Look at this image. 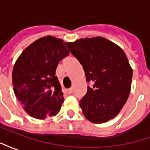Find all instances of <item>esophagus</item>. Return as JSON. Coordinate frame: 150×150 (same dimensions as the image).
Wrapping results in <instances>:
<instances>
[{
  "instance_id": "esophagus-1",
  "label": "esophagus",
  "mask_w": 150,
  "mask_h": 150,
  "mask_svg": "<svg viewBox=\"0 0 150 150\" xmlns=\"http://www.w3.org/2000/svg\"><path fill=\"white\" fill-rule=\"evenodd\" d=\"M71 92H72L71 88H69V89L67 90V94H71Z\"/></svg>"
}]
</instances>
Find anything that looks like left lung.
I'll list each match as a JSON object with an SVG mask.
<instances>
[{
  "label": "left lung",
  "mask_w": 150,
  "mask_h": 150,
  "mask_svg": "<svg viewBox=\"0 0 150 150\" xmlns=\"http://www.w3.org/2000/svg\"><path fill=\"white\" fill-rule=\"evenodd\" d=\"M70 51L81 63L88 86L79 106L87 119L95 124L116 117L129 98L132 69L125 53L116 43L98 36L66 42Z\"/></svg>",
  "instance_id": "left-lung-1"
}]
</instances>
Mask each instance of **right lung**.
<instances>
[{
  "label": "right lung",
  "instance_id": "obj_1",
  "mask_svg": "<svg viewBox=\"0 0 150 150\" xmlns=\"http://www.w3.org/2000/svg\"><path fill=\"white\" fill-rule=\"evenodd\" d=\"M68 54L63 40L48 35L31 43L16 60L12 73L13 91L32 117L44 119L59 112L64 98L55 70Z\"/></svg>",
  "mask_w": 150,
  "mask_h": 150
}]
</instances>
